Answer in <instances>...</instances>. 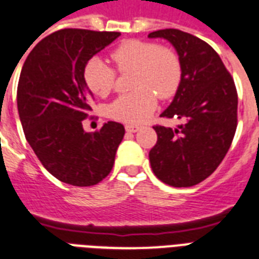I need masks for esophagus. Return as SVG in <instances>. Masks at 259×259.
<instances>
[{
  "mask_svg": "<svg viewBox=\"0 0 259 259\" xmlns=\"http://www.w3.org/2000/svg\"><path fill=\"white\" fill-rule=\"evenodd\" d=\"M140 130V125H136V124H127L125 125V131L127 132H138Z\"/></svg>",
  "mask_w": 259,
  "mask_h": 259,
  "instance_id": "esophagus-1",
  "label": "esophagus"
}]
</instances>
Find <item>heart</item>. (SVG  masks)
Returning <instances> with one entry per match:
<instances>
[{"label":"heart","mask_w":259,"mask_h":259,"mask_svg":"<svg viewBox=\"0 0 259 259\" xmlns=\"http://www.w3.org/2000/svg\"><path fill=\"white\" fill-rule=\"evenodd\" d=\"M111 61L120 74L132 73L134 92L121 94L108 107V116L123 123H142L155 111L158 96L171 97L181 82V63L177 54L165 46L142 40H127L112 50ZM86 88L98 97H107L115 88L116 71L98 57L83 67Z\"/></svg>","instance_id":"b5f03b06"}]
</instances>
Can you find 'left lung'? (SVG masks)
Returning a JSON list of instances; mask_svg holds the SVG:
<instances>
[{
	"label": "left lung",
	"mask_w": 259,
	"mask_h": 259,
	"mask_svg": "<svg viewBox=\"0 0 259 259\" xmlns=\"http://www.w3.org/2000/svg\"><path fill=\"white\" fill-rule=\"evenodd\" d=\"M148 37L173 44L181 63L177 93L161 117H176L178 128L154 125L157 144L148 154L154 174L174 188H188L209 177L226 157L238 123V94L215 50L180 29H161Z\"/></svg>",
	"instance_id": "1"
}]
</instances>
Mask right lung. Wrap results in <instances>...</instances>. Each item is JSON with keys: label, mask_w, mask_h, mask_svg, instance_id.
Returning <instances> with one entry per match:
<instances>
[{"label": "right lung", "mask_w": 259, "mask_h": 259, "mask_svg": "<svg viewBox=\"0 0 259 259\" xmlns=\"http://www.w3.org/2000/svg\"><path fill=\"white\" fill-rule=\"evenodd\" d=\"M119 36L61 29L40 40L21 69L17 109L25 139L41 165L69 185L92 186L107 177L125 134L116 121L96 132L82 127L93 97L83 82V67Z\"/></svg>", "instance_id": "add662e5"}]
</instances>
